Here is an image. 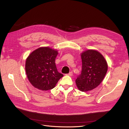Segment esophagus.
I'll return each instance as SVG.
<instances>
[{"label": "esophagus", "instance_id": "34e87169", "mask_svg": "<svg viewBox=\"0 0 129 129\" xmlns=\"http://www.w3.org/2000/svg\"><path fill=\"white\" fill-rule=\"evenodd\" d=\"M73 74V72H70L69 74H68L67 75H69V76H72Z\"/></svg>", "mask_w": 129, "mask_h": 129}]
</instances>
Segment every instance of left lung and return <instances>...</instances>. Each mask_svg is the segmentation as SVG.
Instances as JSON below:
<instances>
[{"label": "left lung", "instance_id": "left-lung-1", "mask_svg": "<svg viewBox=\"0 0 129 129\" xmlns=\"http://www.w3.org/2000/svg\"><path fill=\"white\" fill-rule=\"evenodd\" d=\"M81 58L82 72L77 77L76 84L80 91L87 92L100 85L107 73L108 65L103 55L95 50L84 51Z\"/></svg>", "mask_w": 129, "mask_h": 129}]
</instances>
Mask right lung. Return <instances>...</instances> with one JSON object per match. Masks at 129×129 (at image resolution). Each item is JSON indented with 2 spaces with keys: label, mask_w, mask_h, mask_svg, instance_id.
Instances as JSON below:
<instances>
[{
  "label": "right lung",
  "mask_w": 129,
  "mask_h": 129,
  "mask_svg": "<svg viewBox=\"0 0 129 129\" xmlns=\"http://www.w3.org/2000/svg\"><path fill=\"white\" fill-rule=\"evenodd\" d=\"M57 51L42 47L33 51L25 62V72L29 82L38 89L46 91L54 88L63 76L58 72L55 61Z\"/></svg>",
  "instance_id": "add662e5"
}]
</instances>
